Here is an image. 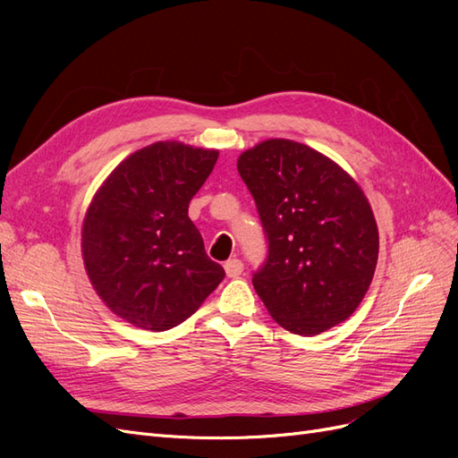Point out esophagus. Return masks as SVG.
Wrapping results in <instances>:
<instances>
[{
    "label": "esophagus",
    "instance_id": "1",
    "mask_svg": "<svg viewBox=\"0 0 458 458\" xmlns=\"http://www.w3.org/2000/svg\"><path fill=\"white\" fill-rule=\"evenodd\" d=\"M224 267H225L227 276H231V279H237V276H241V275H242V269H244L242 261H241V259H237V258L227 259Z\"/></svg>",
    "mask_w": 458,
    "mask_h": 458
}]
</instances>
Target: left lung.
I'll use <instances>...</instances> for the list:
<instances>
[{
    "mask_svg": "<svg viewBox=\"0 0 458 458\" xmlns=\"http://www.w3.org/2000/svg\"><path fill=\"white\" fill-rule=\"evenodd\" d=\"M269 252L252 284L283 328L315 336L344 323L365 298L378 261V227L353 177L315 148L267 140L244 150Z\"/></svg>",
    "mask_w": 458,
    "mask_h": 458,
    "instance_id": "8db88e82",
    "label": "left lung"
}]
</instances>
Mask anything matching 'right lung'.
Returning <instances> with one entry per match:
<instances>
[{
    "mask_svg": "<svg viewBox=\"0 0 458 458\" xmlns=\"http://www.w3.org/2000/svg\"><path fill=\"white\" fill-rule=\"evenodd\" d=\"M217 155L152 143L120 162L95 192L81 227L84 266L105 306L133 327H177L224 281L189 217Z\"/></svg>",
    "mask_w": 458,
    "mask_h": 458,
    "instance_id": "1",
    "label": "right lung"
}]
</instances>
